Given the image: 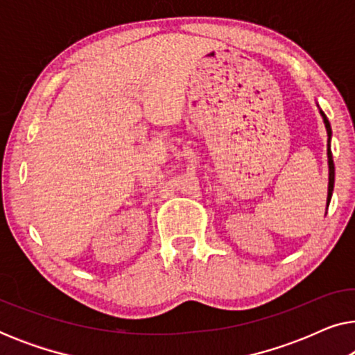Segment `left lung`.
Here are the masks:
<instances>
[{"mask_svg": "<svg viewBox=\"0 0 355 355\" xmlns=\"http://www.w3.org/2000/svg\"><path fill=\"white\" fill-rule=\"evenodd\" d=\"M320 113L323 116V123H324V128H327V132H328V168H329V182H328V203L331 200V196H333V187H334V163H333V155H331V148H329V140H331V125H329V121L327 116L322 110H320Z\"/></svg>", "mask_w": 355, "mask_h": 355, "instance_id": "obj_1", "label": "left lung"}]
</instances>
